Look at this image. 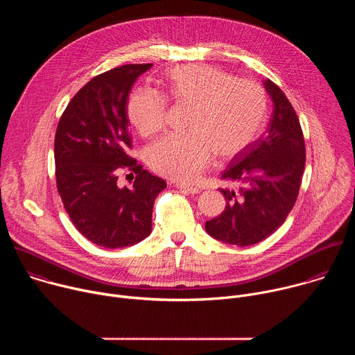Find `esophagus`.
I'll list each match as a JSON object with an SVG mask.
<instances>
[{
	"mask_svg": "<svg viewBox=\"0 0 355 355\" xmlns=\"http://www.w3.org/2000/svg\"><path fill=\"white\" fill-rule=\"evenodd\" d=\"M177 188L181 189V191H184V192H187V193H192V195L200 192L199 188H196V187H189V185H184V184H177Z\"/></svg>",
	"mask_w": 355,
	"mask_h": 355,
	"instance_id": "obj_1",
	"label": "esophagus"
}]
</instances>
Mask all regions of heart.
<instances>
[{"label": "heart", "mask_w": 355, "mask_h": 355, "mask_svg": "<svg viewBox=\"0 0 355 355\" xmlns=\"http://www.w3.org/2000/svg\"><path fill=\"white\" fill-rule=\"evenodd\" d=\"M163 84L173 103L189 107L181 136H166L147 150V163L156 173L181 182L193 181L211 163L212 155L227 160L259 136L267 112L264 89L226 71L189 64L170 69ZM166 99L153 89L130 94L128 118L141 136L159 132L166 119Z\"/></svg>", "instance_id": "heart-1"}]
</instances>
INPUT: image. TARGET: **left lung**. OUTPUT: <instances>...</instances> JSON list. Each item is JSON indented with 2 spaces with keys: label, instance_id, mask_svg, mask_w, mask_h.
I'll use <instances>...</instances> for the list:
<instances>
[{
  "label": "left lung",
  "instance_id": "8db88e82",
  "mask_svg": "<svg viewBox=\"0 0 355 355\" xmlns=\"http://www.w3.org/2000/svg\"><path fill=\"white\" fill-rule=\"evenodd\" d=\"M272 115L264 137L251 143L222 173L237 191L219 188L225 211L205 223L214 239L240 247L271 236L292 211L305 170V140L299 119L278 85L264 80Z\"/></svg>",
  "mask_w": 355,
  "mask_h": 355
}]
</instances>
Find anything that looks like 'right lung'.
I'll list each match as a JSON object with an SVG mask.
<instances>
[{
  "mask_svg": "<svg viewBox=\"0 0 355 355\" xmlns=\"http://www.w3.org/2000/svg\"><path fill=\"white\" fill-rule=\"evenodd\" d=\"M153 64H126L88 81L69 103L55 137L58 191L76 229L105 248H121L151 233L157 195L167 187L128 155V101L133 83ZM137 174L117 185L121 169Z\"/></svg>",
  "mask_w": 355,
  "mask_h": 355,
  "instance_id": "right-lung-1",
  "label": "right lung"
}]
</instances>
